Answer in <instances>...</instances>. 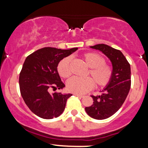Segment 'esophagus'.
<instances>
[{
    "instance_id": "1",
    "label": "esophagus",
    "mask_w": 148,
    "mask_h": 148,
    "mask_svg": "<svg viewBox=\"0 0 148 148\" xmlns=\"http://www.w3.org/2000/svg\"><path fill=\"white\" fill-rule=\"evenodd\" d=\"M74 95L79 97H81V98H83L84 97V95H79V94H74Z\"/></svg>"
}]
</instances>
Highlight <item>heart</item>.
Segmentation results:
<instances>
[{
  "label": "heart",
  "instance_id": "heart-1",
  "mask_svg": "<svg viewBox=\"0 0 148 148\" xmlns=\"http://www.w3.org/2000/svg\"><path fill=\"white\" fill-rule=\"evenodd\" d=\"M83 60L90 68L88 74L92 76V79L90 77L85 79L71 78L66 84L67 90L75 94H84L94 87L95 83L98 87H103L108 84L113 76V69L105 63L103 57L95 53L88 52L84 54ZM70 62V57H65L58 64V72L64 79H67L71 75Z\"/></svg>",
  "mask_w": 148,
  "mask_h": 148
}]
</instances>
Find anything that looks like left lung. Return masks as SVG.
Here are the masks:
<instances>
[{"instance_id": "left-lung-1", "label": "left lung", "mask_w": 148, "mask_h": 148, "mask_svg": "<svg viewBox=\"0 0 148 148\" xmlns=\"http://www.w3.org/2000/svg\"><path fill=\"white\" fill-rule=\"evenodd\" d=\"M90 48L102 52L109 58L113 66V76L102 90L103 94L92 95L93 104L85 108L91 118L103 120L116 113L125 102L131 88V67L120 50L103 44L92 46Z\"/></svg>"}]
</instances>
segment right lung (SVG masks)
I'll return each mask as SVG.
<instances>
[{
  "mask_svg": "<svg viewBox=\"0 0 148 148\" xmlns=\"http://www.w3.org/2000/svg\"><path fill=\"white\" fill-rule=\"evenodd\" d=\"M77 49L45 47L25 58L19 74L20 92L25 104L40 118H57L64 111L67 100L72 95L56 92L51 94L50 90L65 86L58 72V64Z\"/></svg>",
  "mask_w": 148,
  "mask_h": 148,
  "instance_id": "right-lung-1",
  "label": "right lung"
}]
</instances>
